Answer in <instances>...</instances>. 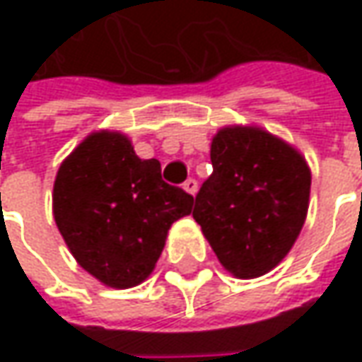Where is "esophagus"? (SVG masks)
I'll return each mask as SVG.
<instances>
[{
	"label": "esophagus",
	"instance_id": "obj_1",
	"mask_svg": "<svg viewBox=\"0 0 362 362\" xmlns=\"http://www.w3.org/2000/svg\"><path fill=\"white\" fill-rule=\"evenodd\" d=\"M197 187H199V185H197V181H195L193 177H189L187 181L183 183V189H185L187 193H191V195H195V193H197Z\"/></svg>",
	"mask_w": 362,
	"mask_h": 362
}]
</instances>
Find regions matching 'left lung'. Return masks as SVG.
<instances>
[{
    "mask_svg": "<svg viewBox=\"0 0 362 362\" xmlns=\"http://www.w3.org/2000/svg\"><path fill=\"white\" fill-rule=\"evenodd\" d=\"M211 165L193 217L226 270L257 278L282 262L304 226L308 165L284 141L252 127L217 132Z\"/></svg>",
    "mask_w": 362,
    "mask_h": 362,
    "instance_id": "8db88e82",
    "label": "left lung"
}]
</instances>
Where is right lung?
I'll return each mask as SVG.
<instances>
[{
	"label": "right lung",
	"instance_id": "right-lung-1",
	"mask_svg": "<svg viewBox=\"0 0 362 362\" xmlns=\"http://www.w3.org/2000/svg\"><path fill=\"white\" fill-rule=\"evenodd\" d=\"M54 219L84 270L112 288L141 284L167 231L189 216L193 195L163 181L157 159H139L119 132H94L64 160Z\"/></svg>",
	"mask_w": 362,
	"mask_h": 362
}]
</instances>
